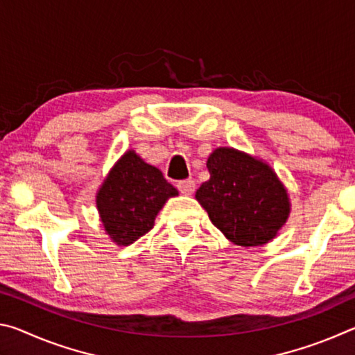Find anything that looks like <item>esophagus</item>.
<instances>
[{
    "label": "esophagus",
    "mask_w": 355,
    "mask_h": 355,
    "mask_svg": "<svg viewBox=\"0 0 355 355\" xmlns=\"http://www.w3.org/2000/svg\"><path fill=\"white\" fill-rule=\"evenodd\" d=\"M177 188L180 192H182V194L191 196L192 192L196 191V182L194 180H182V182H178Z\"/></svg>",
    "instance_id": "1"
}]
</instances>
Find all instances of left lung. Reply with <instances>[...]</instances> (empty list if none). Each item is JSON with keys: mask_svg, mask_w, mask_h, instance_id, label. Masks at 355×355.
<instances>
[{"mask_svg": "<svg viewBox=\"0 0 355 355\" xmlns=\"http://www.w3.org/2000/svg\"><path fill=\"white\" fill-rule=\"evenodd\" d=\"M209 180L196 199L228 241L241 248L268 244L291 213V202L277 173L257 156L218 147L208 156Z\"/></svg>", "mask_w": 355, "mask_h": 355, "instance_id": "left-lung-1", "label": "left lung"}]
</instances>
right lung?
I'll list each match as a JSON object with an SVG mask.
<instances>
[{"label":"right lung","instance_id":"add662e5","mask_svg":"<svg viewBox=\"0 0 355 355\" xmlns=\"http://www.w3.org/2000/svg\"><path fill=\"white\" fill-rule=\"evenodd\" d=\"M178 191L158 167L127 150L107 172L95 196L106 235L117 245H130L155 225L156 214Z\"/></svg>","mask_w":355,"mask_h":355}]
</instances>
